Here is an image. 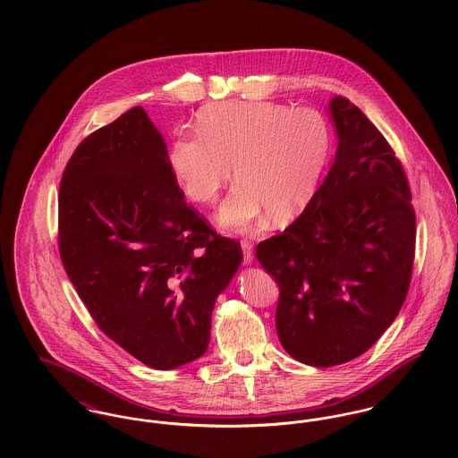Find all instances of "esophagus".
Wrapping results in <instances>:
<instances>
[{"label": "esophagus", "mask_w": 458, "mask_h": 458, "mask_svg": "<svg viewBox=\"0 0 458 458\" xmlns=\"http://www.w3.org/2000/svg\"><path fill=\"white\" fill-rule=\"evenodd\" d=\"M242 250H243V262L252 264L254 252H252V243L249 240H242Z\"/></svg>", "instance_id": "esophagus-1"}]
</instances>
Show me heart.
I'll list each match as a JSON object with an SVG mask.
<instances>
[{"mask_svg":"<svg viewBox=\"0 0 458 458\" xmlns=\"http://www.w3.org/2000/svg\"><path fill=\"white\" fill-rule=\"evenodd\" d=\"M197 131H176L167 165L183 194L213 204L234 174L240 178L220 209V222L249 229L264 209L276 220L312 200L329 155L327 120L310 107L276 102H220L197 116Z\"/></svg>","mask_w":458,"mask_h":458,"instance_id":"1","label":"heart"}]
</instances>
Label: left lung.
Instances as JSON below:
<instances>
[{
    "label": "left lung",
    "mask_w": 458,
    "mask_h": 458,
    "mask_svg": "<svg viewBox=\"0 0 458 458\" xmlns=\"http://www.w3.org/2000/svg\"><path fill=\"white\" fill-rule=\"evenodd\" d=\"M329 113L338 146L323 185L256 249L280 289L275 325L284 349L321 369L361 356L390 327L416 243L407 176L390 142L344 97Z\"/></svg>",
    "instance_id": "left-lung-1"
}]
</instances>
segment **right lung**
Segmentation results:
<instances>
[{"instance_id": "add662e5", "label": "right lung", "mask_w": 458, "mask_h": 458, "mask_svg": "<svg viewBox=\"0 0 458 458\" xmlns=\"http://www.w3.org/2000/svg\"><path fill=\"white\" fill-rule=\"evenodd\" d=\"M183 196L142 107L89 133L60 183L70 282L98 327L157 370L206 352L215 300L243 258Z\"/></svg>"}]
</instances>
